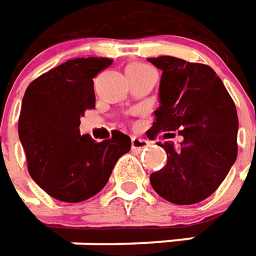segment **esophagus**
<instances>
[{
    "label": "esophagus",
    "instance_id": "34e87169",
    "mask_svg": "<svg viewBox=\"0 0 256 256\" xmlns=\"http://www.w3.org/2000/svg\"><path fill=\"white\" fill-rule=\"evenodd\" d=\"M148 146V142L144 138H140V137H132V148L137 150V152H142L143 148H146Z\"/></svg>",
    "mask_w": 256,
    "mask_h": 256
}]
</instances>
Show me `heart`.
<instances>
[{
  "label": "heart",
  "mask_w": 256,
  "mask_h": 256,
  "mask_svg": "<svg viewBox=\"0 0 256 256\" xmlns=\"http://www.w3.org/2000/svg\"><path fill=\"white\" fill-rule=\"evenodd\" d=\"M147 70H153L152 68L142 64H132L124 69V75H132V74H138V72H147Z\"/></svg>",
  "instance_id": "1"
}]
</instances>
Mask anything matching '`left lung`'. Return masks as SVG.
<instances>
[{
	"instance_id": "8db88e82",
	"label": "left lung",
	"mask_w": 256,
	"mask_h": 256,
	"mask_svg": "<svg viewBox=\"0 0 256 256\" xmlns=\"http://www.w3.org/2000/svg\"><path fill=\"white\" fill-rule=\"evenodd\" d=\"M163 74L160 108L147 130L167 153V164L150 176L154 191L178 206L210 197L236 160L238 116L222 80L207 65L174 56L148 58ZM183 137L178 146L170 140Z\"/></svg>"
}]
</instances>
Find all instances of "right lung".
I'll use <instances>...</instances> for the list:
<instances>
[{
	"label": "right lung",
	"mask_w": 256,
	"mask_h": 256,
	"mask_svg": "<svg viewBox=\"0 0 256 256\" xmlns=\"http://www.w3.org/2000/svg\"><path fill=\"white\" fill-rule=\"evenodd\" d=\"M112 62L109 58L70 59L25 90L18 134L28 172L55 200L80 202L96 196L132 147L130 137L119 130L100 143L79 132L84 110L94 108L93 78Z\"/></svg>",
	"instance_id": "1"
}]
</instances>
